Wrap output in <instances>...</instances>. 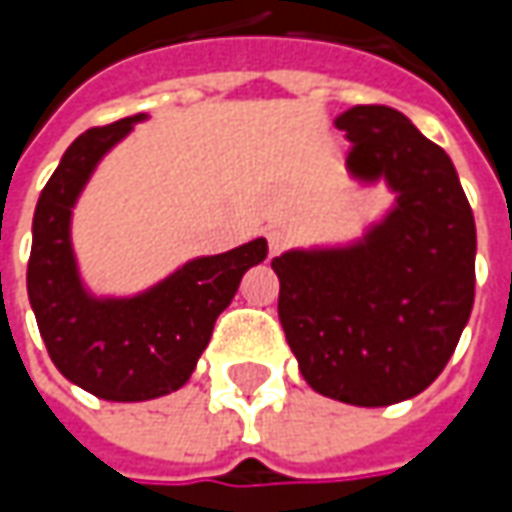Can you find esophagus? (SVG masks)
<instances>
[{
  "instance_id": "obj_1",
  "label": "esophagus",
  "mask_w": 512,
  "mask_h": 512,
  "mask_svg": "<svg viewBox=\"0 0 512 512\" xmlns=\"http://www.w3.org/2000/svg\"><path fill=\"white\" fill-rule=\"evenodd\" d=\"M285 247H287L285 230H270V233H267V250H270V256H279Z\"/></svg>"
}]
</instances>
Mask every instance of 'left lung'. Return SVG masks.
I'll use <instances>...</instances> for the list:
<instances>
[{"label": "left lung", "mask_w": 512, "mask_h": 512, "mask_svg": "<svg viewBox=\"0 0 512 512\" xmlns=\"http://www.w3.org/2000/svg\"><path fill=\"white\" fill-rule=\"evenodd\" d=\"M347 170L384 179L396 207L359 242L287 250L279 322L305 382L356 407L404 402L436 382L473 310L476 222L450 156L387 105L336 119Z\"/></svg>", "instance_id": "obj_1"}]
</instances>
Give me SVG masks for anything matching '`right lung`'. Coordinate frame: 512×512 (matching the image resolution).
<instances>
[{"instance_id": "add662e5", "label": "right lung", "mask_w": 512, "mask_h": 512, "mask_svg": "<svg viewBox=\"0 0 512 512\" xmlns=\"http://www.w3.org/2000/svg\"><path fill=\"white\" fill-rule=\"evenodd\" d=\"M139 119L145 113L85 130L65 150L33 213L28 296L39 333L59 373L108 402H148L179 390L245 270L267 256L265 239H253L193 259L139 296H90L70 247V210L99 159Z\"/></svg>"}]
</instances>
